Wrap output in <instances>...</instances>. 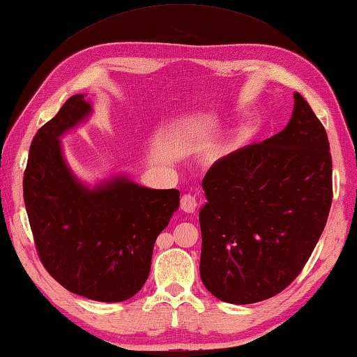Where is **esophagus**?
<instances>
[{
    "mask_svg": "<svg viewBox=\"0 0 357 357\" xmlns=\"http://www.w3.org/2000/svg\"><path fill=\"white\" fill-rule=\"evenodd\" d=\"M196 206H197V201H196L195 196H192V195H184V196L181 197V208H182V211H185V213H195Z\"/></svg>",
    "mask_w": 357,
    "mask_h": 357,
    "instance_id": "obj_1",
    "label": "esophagus"
}]
</instances>
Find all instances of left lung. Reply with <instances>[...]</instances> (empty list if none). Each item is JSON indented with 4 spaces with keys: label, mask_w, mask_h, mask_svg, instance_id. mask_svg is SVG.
<instances>
[{
    "label": "left lung",
    "mask_w": 357,
    "mask_h": 357,
    "mask_svg": "<svg viewBox=\"0 0 357 357\" xmlns=\"http://www.w3.org/2000/svg\"><path fill=\"white\" fill-rule=\"evenodd\" d=\"M287 126L214 162L199 213L204 286L231 304L275 296L300 275L333 199L327 132L295 93Z\"/></svg>",
    "instance_id": "obj_1"
}]
</instances>
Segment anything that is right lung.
<instances>
[{"label":"right lung","mask_w":357,"mask_h":357,"mask_svg":"<svg viewBox=\"0 0 357 357\" xmlns=\"http://www.w3.org/2000/svg\"><path fill=\"white\" fill-rule=\"evenodd\" d=\"M91 111L70 97L33 137L24 172V202L36 252L66 291L120 303L149 277L155 240L179 206L176 188L152 190L119 178L84 187L63 161L59 137Z\"/></svg>","instance_id":"1"}]
</instances>
